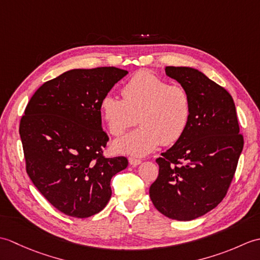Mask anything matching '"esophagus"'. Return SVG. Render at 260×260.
<instances>
[{"mask_svg": "<svg viewBox=\"0 0 260 260\" xmlns=\"http://www.w3.org/2000/svg\"><path fill=\"white\" fill-rule=\"evenodd\" d=\"M128 161H129L131 165H134V167H136V165H140L142 163V159L135 158V157H129Z\"/></svg>", "mask_w": 260, "mask_h": 260, "instance_id": "34e87169", "label": "esophagus"}]
</instances>
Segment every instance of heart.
I'll return each instance as SVG.
<instances>
[{
	"mask_svg": "<svg viewBox=\"0 0 260 260\" xmlns=\"http://www.w3.org/2000/svg\"><path fill=\"white\" fill-rule=\"evenodd\" d=\"M123 98L106 93L101 112L109 133L119 136L139 121L141 126L115 141L116 152L144 156L163 144L179 141L189 127L192 114L190 93L184 87L147 71H140L121 89Z\"/></svg>",
	"mask_w": 260,
	"mask_h": 260,
	"instance_id": "obj_1",
	"label": "heart"
}]
</instances>
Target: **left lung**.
Masks as SVG:
<instances>
[{"instance_id": "8db88e82", "label": "left lung", "mask_w": 260, "mask_h": 260, "mask_svg": "<svg viewBox=\"0 0 260 260\" xmlns=\"http://www.w3.org/2000/svg\"><path fill=\"white\" fill-rule=\"evenodd\" d=\"M165 73L190 93L192 114L183 136L156 158L158 176L150 198L165 217L190 221L211 211L230 186L244 148L234 99L194 68Z\"/></svg>"}]
</instances>
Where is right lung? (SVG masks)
<instances>
[{
	"label": "right lung",
	"instance_id": "1",
	"mask_svg": "<svg viewBox=\"0 0 260 260\" xmlns=\"http://www.w3.org/2000/svg\"><path fill=\"white\" fill-rule=\"evenodd\" d=\"M128 71L115 67L73 69L45 82L20 121L26 173L52 206L74 218L101 212L110 180L128 165L105 157L101 102Z\"/></svg>",
	"mask_w": 260,
	"mask_h": 260
}]
</instances>
